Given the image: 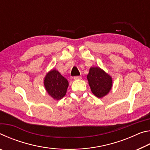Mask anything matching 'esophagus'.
<instances>
[{
    "label": "esophagus",
    "mask_w": 150,
    "mask_h": 150,
    "mask_svg": "<svg viewBox=\"0 0 150 150\" xmlns=\"http://www.w3.org/2000/svg\"><path fill=\"white\" fill-rule=\"evenodd\" d=\"M73 79H74V80L80 79H81V76H75V77H73Z\"/></svg>",
    "instance_id": "34e87169"
}]
</instances>
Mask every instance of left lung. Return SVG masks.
I'll return each instance as SVG.
<instances>
[{
  "mask_svg": "<svg viewBox=\"0 0 150 150\" xmlns=\"http://www.w3.org/2000/svg\"><path fill=\"white\" fill-rule=\"evenodd\" d=\"M87 77L91 90L96 97L103 98L110 92L112 86V77L100 67H91Z\"/></svg>",
  "mask_w": 150,
  "mask_h": 150,
  "instance_id": "obj_1",
  "label": "left lung"
}]
</instances>
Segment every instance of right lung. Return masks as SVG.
Wrapping results in <instances>:
<instances>
[{"mask_svg":"<svg viewBox=\"0 0 150 150\" xmlns=\"http://www.w3.org/2000/svg\"><path fill=\"white\" fill-rule=\"evenodd\" d=\"M69 83L56 69L48 72L44 78V87L54 100H60L65 95Z\"/></svg>","mask_w":150,"mask_h":150,"instance_id":"1","label":"right lung"}]
</instances>
